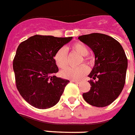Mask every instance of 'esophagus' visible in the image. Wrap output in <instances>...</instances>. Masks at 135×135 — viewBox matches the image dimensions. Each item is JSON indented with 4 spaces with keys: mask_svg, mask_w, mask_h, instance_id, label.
Here are the masks:
<instances>
[{
    "mask_svg": "<svg viewBox=\"0 0 135 135\" xmlns=\"http://www.w3.org/2000/svg\"><path fill=\"white\" fill-rule=\"evenodd\" d=\"M71 82H74V83H76V84H79L80 83V81H75V80H71Z\"/></svg>",
    "mask_w": 135,
    "mask_h": 135,
    "instance_id": "1",
    "label": "esophagus"
}]
</instances>
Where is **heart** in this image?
I'll use <instances>...</instances> for the list:
<instances>
[{
    "mask_svg": "<svg viewBox=\"0 0 135 135\" xmlns=\"http://www.w3.org/2000/svg\"><path fill=\"white\" fill-rule=\"evenodd\" d=\"M72 51L77 53L81 56V59H79V64L84 61V63H89L90 59L88 57L87 54L89 49L87 46L82 43L76 42L70 46ZM55 64L59 69H64L68 65V56L66 50L64 48H60L56 51L54 55ZM89 71V69L84 64L80 65L78 67H69L65 69L61 72V76L65 79L71 80L79 81Z\"/></svg>",
    "mask_w": 135,
    "mask_h": 135,
    "instance_id": "obj_1",
    "label": "heart"
}]
</instances>
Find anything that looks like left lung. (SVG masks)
Segmentation results:
<instances>
[{
    "instance_id": "8db88e82",
    "label": "left lung",
    "mask_w": 135,
    "mask_h": 135,
    "mask_svg": "<svg viewBox=\"0 0 135 135\" xmlns=\"http://www.w3.org/2000/svg\"><path fill=\"white\" fill-rule=\"evenodd\" d=\"M91 48L95 62L89 76L91 89L83 94L84 100L97 107L109 105L117 98L125 84L127 58L119 43L107 35L93 33L78 38Z\"/></svg>"
}]
</instances>
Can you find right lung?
I'll use <instances>...</instances> for the list:
<instances>
[{"label": "right lung", "instance_id": "right-lung-1", "mask_svg": "<svg viewBox=\"0 0 135 135\" xmlns=\"http://www.w3.org/2000/svg\"><path fill=\"white\" fill-rule=\"evenodd\" d=\"M71 39L35 35L18 46L13 62L16 84L22 97L33 107L44 109L59 102L69 81L55 76L59 69L54 55Z\"/></svg>", "mask_w": 135, "mask_h": 135}]
</instances>
